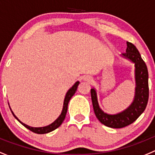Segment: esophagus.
Returning <instances> with one entry per match:
<instances>
[{
	"label": "esophagus",
	"instance_id": "esophagus-1",
	"mask_svg": "<svg viewBox=\"0 0 155 155\" xmlns=\"http://www.w3.org/2000/svg\"><path fill=\"white\" fill-rule=\"evenodd\" d=\"M83 80L86 81V82H88V83H91L92 81H93V78L90 76H85L83 77Z\"/></svg>",
	"mask_w": 155,
	"mask_h": 155
}]
</instances>
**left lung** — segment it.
Returning a JSON list of instances; mask_svg holds the SVG:
<instances>
[{
	"label": "left lung",
	"instance_id": "1",
	"mask_svg": "<svg viewBox=\"0 0 155 155\" xmlns=\"http://www.w3.org/2000/svg\"><path fill=\"white\" fill-rule=\"evenodd\" d=\"M125 53L120 55L122 58L134 65L135 90L132 103L124 110L115 114H107L100 107L96 88L91 89V97L93 110L97 119L105 126L112 128H122L131 124L144 111L148 101V71L145 62L137 48L132 43L127 42Z\"/></svg>",
	"mask_w": 155,
	"mask_h": 155
}]
</instances>
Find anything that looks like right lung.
Returning a JSON list of instances; mask_svg holds the SVG:
<instances>
[{"mask_svg":"<svg viewBox=\"0 0 155 155\" xmlns=\"http://www.w3.org/2000/svg\"><path fill=\"white\" fill-rule=\"evenodd\" d=\"M79 84V81H77L75 83V84L72 86V87L69 89V90L67 91L66 94H65V99H64V101H63V107H62V110L61 112V114L58 116V117L55 120L54 122H52L51 124H50L49 125H47V126H45V127H30L28 125L25 124H24L22 123L18 118L15 115V114L13 113V111L12 110V109H11V110H12V114L14 115L15 118H16L19 122L23 126L25 127L26 128H28V130H30L31 131L34 132V133L36 134H47V133H49V132L52 131L54 130H55L56 128H58V127L60 126L62 124V123L63 122V120H65V115H66V113H67V109H68V104H69V102L70 100V99L72 98V96L75 94V93L76 92L77 90V88Z\"/></svg>","mask_w":155,"mask_h":155,"instance_id":"obj_1","label":"right lung"}]
</instances>
